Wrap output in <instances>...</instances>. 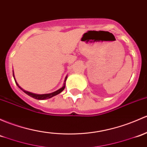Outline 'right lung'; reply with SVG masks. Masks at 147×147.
<instances>
[{"instance_id": "right-lung-1", "label": "right lung", "mask_w": 147, "mask_h": 147, "mask_svg": "<svg viewBox=\"0 0 147 147\" xmlns=\"http://www.w3.org/2000/svg\"><path fill=\"white\" fill-rule=\"evenodd\" d=\"M13 77H14V73H13ZM14 78H15V77H14ZM14 79H15V78H14ZM15 82H16L17 85L19 86V88H20L22 90L23 92H24V93L27 94V95L29 96L32 97V98H36V99H38V100H44V99H48V98H51V97H53V96H55V95H57V94H60L61 92H63V91L64 90L65 87V84H64V86H63V87H61V89H59L58 90L55 91V92H52V93L46 94H33V93H32V92H27V91L24 90V89H22L20 86L18 85V84L17 83L16 80H15Z\"/></svg>"}]
</instances>
